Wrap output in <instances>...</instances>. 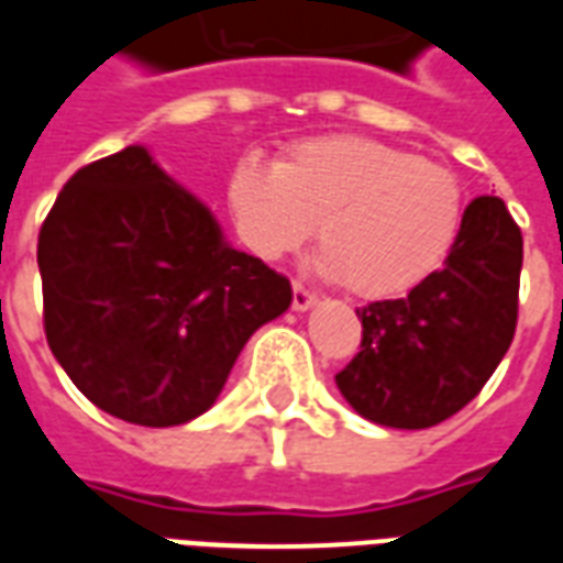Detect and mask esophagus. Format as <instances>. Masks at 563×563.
<instances>
[{"mask_svg":"<svg viewBox=\"0 0 563 563\" xmlns=\"http://www.w3.org/2000/svg\"><path fill=\"white\" fill-rule=\"evenodd\" d=\"M317 305V295L305 289L301 283H292V307L301 313V310H310V307Z\"/></svg>","mask_w":563,"mask_h":563,"instance_id":"esophagus-1","label":"esophagus"}]
</instances>
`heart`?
Instances as JSON below:
<instances>
[{"mask_svg":"<svg viewBox=\"0 0 563 563\" xmlns=\"http://www.w3.org/2000/svg\"><path fill=\"white\" fill-rule=\"evenodd\" d=\"M234 232L253 256L277 262L317 225V271L358 298H391L428 280L464 220L455 172L362 135L286 147L277 165L244 156L225 184Z\"/></svg>","mask_w":563,"mask_h":563,"instance_id":"b5f03b06","label":"heart"}]
</instances>
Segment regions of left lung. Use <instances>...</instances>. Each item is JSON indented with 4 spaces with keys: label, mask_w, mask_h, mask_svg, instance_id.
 I'll use <instances>...</instances> for the list:
<instances>
[{
    "label": "left lung",
    "mask_w": 563,
    "mask_h": 563,
    "mask_svg": "<svg viewBox=\"0 0 563 563\" xmlns=\"http://www.w3.org/2000/svg\"><path fill=\"white\" fill-rule=\"evenodd\" d=\"M521 232L497 196L473 198L459 241L404 298L358 307L362 350L338 374L355 413L386 428H431L479 395L519 319Z\"/></svg>",
    "instance_id": "left-lung-1"
}]
</instances>
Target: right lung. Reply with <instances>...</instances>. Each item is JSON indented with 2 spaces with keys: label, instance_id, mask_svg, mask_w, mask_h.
<instances>
[{
  "label": "right lung",
  "instance_id": "1",
  "mask_svg": "<svg viewBox=\"0 0 563 563\" xmlns=\"http://www.w3.org/2000/svg\"><path fill=\"white\" fill-rule=\"evenodd\" d=\"M44 334L99 410L144 428L196 419L289 280L225 244L201 201L132 144L68 177L38 232Z\"/></svg>",
  "mask_w": 563,
  "mask_h": 563
}]
</instances>
